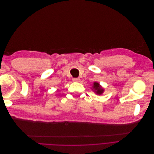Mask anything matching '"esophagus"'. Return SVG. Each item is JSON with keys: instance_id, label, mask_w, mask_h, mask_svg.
Wrapping results in <instances>:
<instances>
[{"instance_id": "34e87169", "label": "esophagus", "mask_w": 154, "mask_h": 154, "mask_svg": "<svg viewBox=\"0 0 154 154\" xmlns=\"http://www.w3.org/2000/svg\"><path fill=\"white\" fill-rule=\"evenodd\" d=\"M81 79L79 78H73V82H80Z\"/></svg>"}]
</instances>
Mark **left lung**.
Instances as JSON below:
<instances>
[{"label": "left lung", "mask_w": 154, "mask_h": 154, "mask_svg": "<svg viewBox=\"0 0 154 154\" xmlns=\"http://www.w3.org/2000/svg\"><path fill=\"white\" fill-rule=\"evenodd\" d=\"M91 90H93L95 93L97 95H101L103 94V92L104 91V88L100 84V83L97 82H94L93 84V85H92Z\"/></svg>", "instance_id": "8db88e82"}]
</instances>
